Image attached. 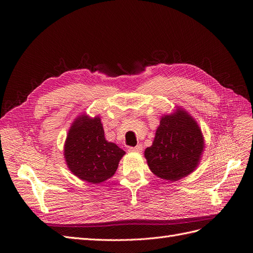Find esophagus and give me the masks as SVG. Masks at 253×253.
<instances>
[{
	"label": "esophagus",
	"instance_id": "esophagus-1",
	"mask_svg": "<svg viewBox=\"0 0 253 253\" xmlns=\"http://www.w3.org/2000/svg\"><path fill=\"white\" fill-rule=\"evenodd\" d=\"M142 145L139 144V145H136V147H129L128 148V152H135V153H140L142 152Z\"/></svg>",
	"mask_w": 253,
	"mask_h": 253
}]
</instances>
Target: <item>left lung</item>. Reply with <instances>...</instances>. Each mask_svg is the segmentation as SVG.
<instances>
[{
    "mask_svg": "<svg viewBox=\"0 0 253 253\" xmlns=\"http://www.w3.org/2000/svg\"><path fill=\"white\" fill-rule=\"evenodd\" d=\"M205 149L202 129L196 120L181 108L160 118L154 140L144 157L157 177L176 181L194 172Z\"/></svg>",
    "mask_w": 253,
    "mask_h": 253,
    "instance_id": "left-lung-1",
    "label": "left lung"
}]
</instances>
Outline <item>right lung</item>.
<instances>
[{"label":"right lung","instance_id":"add662e5","mask_svg":"<svg viewBox=\"0 0 253 253\" xmlns=\"http://www.w3.org/2000/svg\"><path fill=\"white\" fill-rule=\"evenodd\" d=\"M63 152L68 170L90 183L111 178L126 154L116 143L105 139L101 118L85 113L76 118L68 129Z\"/></svg>","mask_w":253,"mask_h":253}]
</instances>
